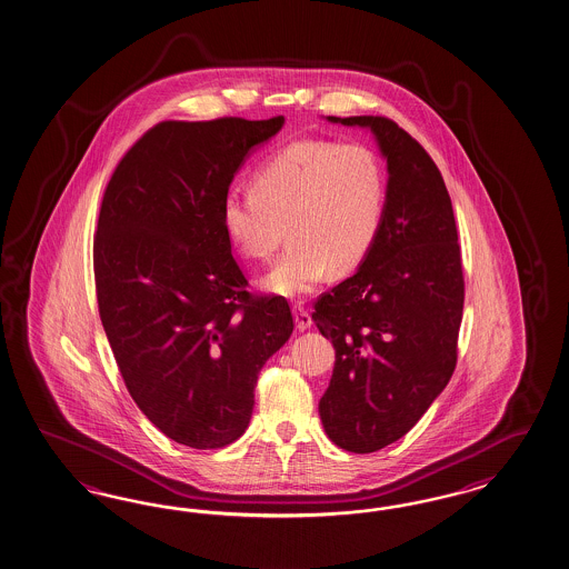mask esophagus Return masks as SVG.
Masks as SVG:
<instances>
[{
  "mask_svg": "<svg viewBox=\"0 0 569 569\" xmlns=\"http://www.w3.org/2000/svg\"><path fill=\"white\" fill-rule=\"evenodd\" d=\"M293 319H296V327L300 331H307L308 327L312 325V317H310V310L305 307H293Z\"/></svg>",
  "mask_w": 569,
  "mask_h": 569,
  "instance_id": "34e87169",
  "label": "esophagus"
}]
</instances>
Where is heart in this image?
<instances>
[{"label": "heart", "mask_w": 569, "mask_h": 569, "mask_svg": "<svg viewBox=\"0 0 569 569\" xmlns=\"http://www.w3.org/2000/svg\"><path fill=\"white\" fill-rule=\"evenodd\" d=\"M387 171L365 142L293 140L254 171L252 188L221 200V228L248 261H269L292 240L262 288L305 298L331 269L350 273L369 257L383 228Z\"/></svg>", "instance_id": "heart-1"}]
</instances>
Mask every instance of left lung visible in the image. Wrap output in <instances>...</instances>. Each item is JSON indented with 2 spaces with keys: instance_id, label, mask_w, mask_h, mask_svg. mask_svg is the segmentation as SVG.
<instances>
[{
  "instance_id": "8db88e82",
  "label": "left lung",
  "mask_w": 569,
  "mask_h": 569,
  "mask_svg": "<svg viewBox=\"0 0 569 569\" xmlns=\"http://www.w3.org/2000/svg\"><path fill=\"white\" fill-rule=\"evenodd\" d=\"M329 120L370 128L389 171L369 257L312 312L336 348L319 401L325 432L346 451L372 453L412 429L456 370L461 252L443 176L422 144L383 116Z\"/></svg>"
}]
</instances>
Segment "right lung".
<instances>
[{
    "instance_id": "right-lung-1",
    "label": "right lung",
    "mask_w": 569,
    "mask_h": 569,
    "mask_svg": "<svg viewBox=\"0 0 569 569\" xmlns=\"http://www.w3.org/2000/svg\"><path fill=\"white\" fill-rule=\"evenodd\" d=\"M283 116L154 123L106 186L92 240L99 317L126 389L176 443L244 432L262 365L290 339L283 296L248 292L221 200Z\"/></svg>"
}]
</instances>
